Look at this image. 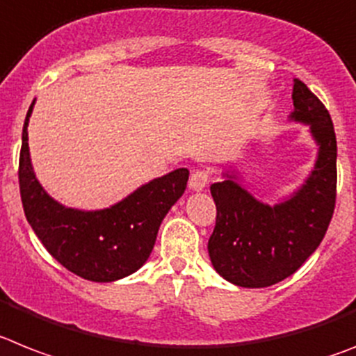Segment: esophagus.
Listing matches in <instances>:
<instances>
[{
  "label": "esophagus",
  "instance_id": "obj_1",
  "mask_svg": "<svg viewBox=\"0 0 356 356\" xmlns=\"http://www.w3.org/2000/svg\"><path fill=\"white\" fill-rule=\"evenodd\" d=\"M209 181H211V175H209L207 171H194L193 175H191V180H189V187L193 191H203L205 187L209 185Z\"/></svg>",
  "mask_w": 356,
  "mask_h": 356
}]
</instances>
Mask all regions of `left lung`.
<instances>
[{
	"label": "left lung",
	"mask_w": 356,
	"mask_h": 356,
	"mask_svg": "<svg viewBox=\"0 0 356 356\" xmlns=\"http://www.w3.org/2000/svg\"><path fill=\"white\" fill-rule=\"evenodd\" d=\"M296 122L308 124L318 145L317 162L300 189L266 205L234 175L211 185L216 227L209 256L221 277L243 288L272 286L302 266L323 241L335 211L337 138L326 106L302 81H293Z\"/></svg>",
	"instance_id": "left-lung-1"
}]
</instances>
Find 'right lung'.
<instances>
[{"mask_svg":"<svg viewBox=\"0 0 356 356\" xmlns=\"http://www.w3.org/2000/svg\"><path fill=\"white\" fill-rule=\"evenodd\" d=\"M19 153V191L32 230L51 256L79 277L111 282L136 272L153 250L160 223L178 202L189 180L176 169L142 185L122 202L102 211H77L48 196L35 178L29 151V118Z\"/></svg>","mask_w":356,"mask_h":356,"instance_id":"1","label":"right lung"}]
</instances>
